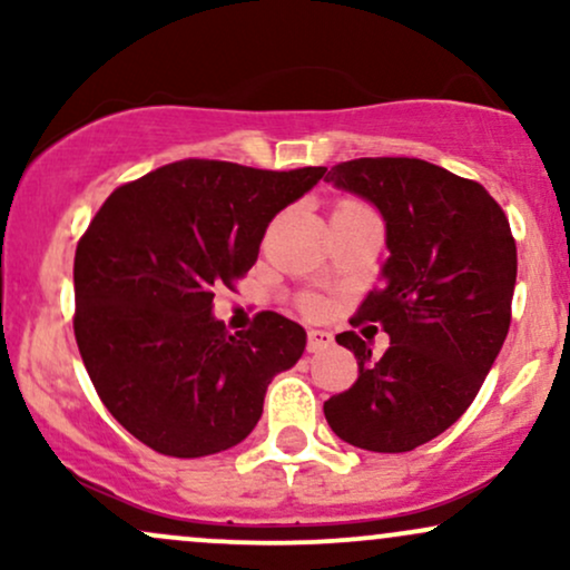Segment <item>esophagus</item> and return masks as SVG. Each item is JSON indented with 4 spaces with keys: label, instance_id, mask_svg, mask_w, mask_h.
<instances>
[{
    "label": "esophagus",
    "instance_id": "esophagus-1",
    "mask_svg": "<svg viewBox=\"0 0 570 570\" xmlns=\"http://www.w3.org/2000/svg\"><path fill=\"white\" fill-rule=\"evenodd\" d=\"M332 343H335L332 332H326V330H307V351H311V353H318V351L330 348Z\"/></svg>",
    "mask_w": 570,
    "mask_h": 570
}]
</instances>
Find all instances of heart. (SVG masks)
<instances>
[{"label":"heart","instance_id":"1","mask_svg":"<svg viewBox=\"0 0 570 570\" xmlns=\"http://www.w3.org/2000/svg\"><path fill=\"white\" fill-rule=\"evenodd\" d=\"M340 203H358V200H340Z\"/></svg>","mask_w":570,"mask_h":570}]
</instances>
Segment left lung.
Returning <instances> with one entry per match:
<instances>
[{"label":"left lung","instance_id":"obj_1","mask_svg":"<svg viewBox=\"0 0 570 570\" xmlns=\"http://www.w3.org/2000/svg\"><path fill=\"white\" fill-rule=\"evenodd\" d=\"M385 219L389 263L351 318L381 324L391 345L340 332L358 377L324 402L332 431L372 453H407L450 429L474 402L512 322L517 246L480 181L417 158H358L326 174Z\"/></svg>","mask_w":570,"mask_h":570}]
</instances>
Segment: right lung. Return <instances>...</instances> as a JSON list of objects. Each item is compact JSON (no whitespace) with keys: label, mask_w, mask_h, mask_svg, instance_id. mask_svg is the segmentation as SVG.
I'll use <instances>...</instances> for the list:
<instances>
[{"label":"right lung","mask_w":570,"mask_h":570,"mask_svg":"<svg viewBox=\"0 0 570 570\" xmlns=\"http://www.w3.org/2000/svg\"><path fill=\"white\" fill-rule=\"evenodd\" d=\"M324 174L187 158L117 187L90 219L75 254L77 348L104 407L155 453L200 458L246 440L267 383L303 356L305 330L281 313L230 335L212 303Z\"/></svg>","instance_id":"obj_1"}]
</instances>
